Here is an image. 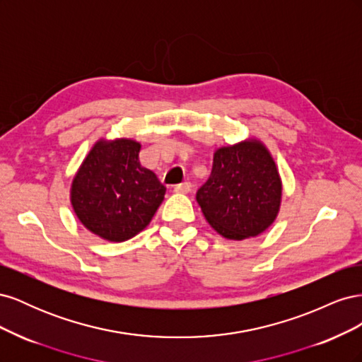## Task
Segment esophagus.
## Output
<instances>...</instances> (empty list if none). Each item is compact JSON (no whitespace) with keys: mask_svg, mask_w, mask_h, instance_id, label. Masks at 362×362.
Here are the masks:
<instances>
[{"mask_svg":"<svg viewBox=\"0 0 362 362\" xmlns=\"http://www.w3.org/2000/svg\"><path fill=\"white\" fill-rule=\"evenodd\" d=\"M190 190H192L190 182H182V184H178V185H175V187H173L175 193H189Z\"/></svg>","mask_w":362,"mask_h":362,"instance_id":"esophagus-1","label":"esophagus"}]
</instances>
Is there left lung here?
Returning <instances> with one entry per match:
<instances>
[{
	"mask_svg": "<svg viewBox=\"0 0 362 362\" xmlns=\"http://www.w3.org/2000/svg\"><path fill=\"white\" fill-rule=\"evenodd\" d=\"M282 182L267 148L249 139L218 148L210 178L196 193L216 231L229 240L257 237L275 222Z\"/></svg>",
	"mask_w": 362,
	"mask_h": 362,
	"instance_id": "1",
	"label": "left lung"
}]
</instances>
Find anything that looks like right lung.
<instances>
[{
	"label": "right lung",
	"mask_w": 362,
	"mask_h": 362,
	"mask_svg": "<svg viewBox=\"0 0 362 362\" xmlns=\"http://www.w3.org/2000/svg\"><path fill=\"white\" fill-rule=\"evenodd\" d=\"M140 144L100 140L75 173L71 204L80 222L108 242H125L149 225L166 187L139 161Z\"/></svg>",
	"instance_id": "obj_1"
}]
</instances>
